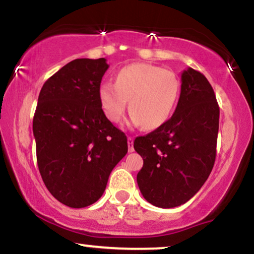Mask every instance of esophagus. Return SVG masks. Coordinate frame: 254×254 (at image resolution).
<instances>
[{
  "mask_svg": "<svg viewBox=\"0 0 254 254\" xmlns=\"http://www.w3.org/2000/svg\"><path fill=\"white\" fill-rule=\"evenodd\" d=\"M127 147H129V153H132L133 150V138L132 137H127Z\"/></svg>",
  "mask_w": 254,
  "mask_h": 254,
  "instance_id": "34e87169",
  "label": "esophagus"
}]
</instances>
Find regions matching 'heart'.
<instances>
[{"mask_svg": "<svg viewBox=\"0 0 254 254\" xmlns=\"http://www.w3.org/2000/svg\"><path fill=\"white\" fill-rule=\"evenodd\" d=\"M180 83L171 70L145 63L121 69L115 83L104 82L99 100L107 119L118 123L129 100L131 123L154 130L168 121L179 98Z\"/></svg>", "mask_w": 254, "mask_h": 254, "instance_id": "heart-1", "label": "heart"}]
</instances>
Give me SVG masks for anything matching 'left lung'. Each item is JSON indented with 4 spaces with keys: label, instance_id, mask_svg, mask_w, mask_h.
<instances>
[{
    "label": "left lung",
    "instance_id": "1",
    "mask_svg": "<svg viewBox=\"0 0 254 254\" xmlns=\"http://www.w3.org/2000/svg\"><path fill=\"white\" fill-rule=\"evenodd\" d=\"M220 107L202 72L188 68L173 116L133 148L143 159L137 184L159 208H176L191 199L206 182L216 157Z\"/></svg>",
    "mask_w": 254,
    "mask_h": 254
}]
</instances>
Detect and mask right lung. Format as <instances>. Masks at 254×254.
<instances>
[{"mask_svg":"<svg viewBox=\"0 0 254 254\" xmlns=\"http://www.w3.org/2000/svg\"><path fill=\"white\" fill-rule=\"evenodd\" d=\"M107 69L105 58H77L52 75L38 98L33 135L40 176L52 196L70 208L97 202L127 153V136L99 100Z\"/></svg>","mask_w":254,"mask_h":254,"instance_id":"1","label":"right lung"}]
</instances>
